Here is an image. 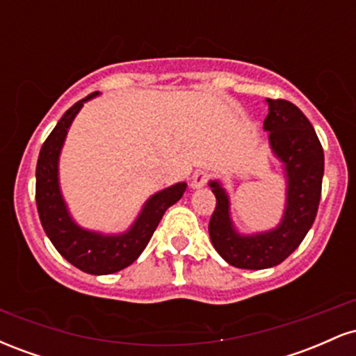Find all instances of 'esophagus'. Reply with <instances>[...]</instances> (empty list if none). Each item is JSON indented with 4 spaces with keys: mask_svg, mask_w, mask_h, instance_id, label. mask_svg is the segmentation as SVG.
I'll return each instance as SVG.
<instances>
[{
    "mask_svg": "<svg viewBox=\"0 0 356 356\" xmlns=\"http://www.w3.org/2000/svg\"><path fill=\"white\" fill-rule=\"evenodd\" d=\"M207 179H209V174L206 170H197L194 175H192V181H191V187L192 189H201L207 184Z\"/></svg>",
    "mask_w": 356,
    "mask_h": 356,
    "instance_id": "34e87169",
    "label": "esophagus"
}]
</instances>
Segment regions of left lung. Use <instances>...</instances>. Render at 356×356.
Wrapping results in <instances>:
<instances>
[{
	"label": "left lung",
	"instance_id": "8db88e82",
	"mask_svg": "<svg viewBox=\"0 0 356 356\" xmlns=\"http://www.w3.org/2000/svg\"><path fill=\"white\" fill-rule=\"evenodd\" d=\"M264 130L269 132L273 152L283 162L288 194L283 220L276 229L241 236L232 227L229 199L219 182H209L216 209L209 220L212 246L231 266L241 269L273 268L291 254L308 234L321 197L325 155L313 125L291 102L266 99Z\"/></svg>",
	"mask_w": 356,
	"mask_h": 356
}]
</instances>
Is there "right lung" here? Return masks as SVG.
<instances>
[{"instance_id":"1","label":"right lung","mask_w":356,"mask_h":356,"mask_svg":"<svg viewBox=\"0 0 356 356\" xmlns=\"http://www.w3.org/2000/svg\"><path fill=\"white\" fill-rule=\"evenodd\" d=\"M95 95L99 92L90 93L68 108L43 142L36 164V207L44 232L68 263L88 275H112L130 266L142 254L164 212L182 197L187 186L179 182L154 194L124 234L104 236L76 226L60 194L58 157L73 118L83 107V102Z\"/></svg>"}]
</instances>
